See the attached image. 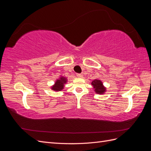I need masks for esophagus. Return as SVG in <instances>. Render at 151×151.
I'll list each match as a JSON object with an SVG mask.
<instances>
[{
    "instance_id": "esophagus-1",
    "label": "esophagus",
    "mask_w": 151,
    "mask_h": 151,
    "mask_svg": "<svg viewBox=\"0 0 151 151\" xmlns=\"http://www.w3.org/2000/svg\"><path fill=\"white\" fill-rule=\"evenodd\" d=\"M76 76H77V77H81H81H83V75L82 74H77Z\"/></svg>"
}]
</instances>
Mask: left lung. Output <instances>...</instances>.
Returning a JSON list of instances; mask_svg holds the SVG:
<instances>
[{"label":"left lung","instance_id":"8db88e82","mask_svg":"<svg viewBox=\"0 0 151 151\" xmlns=\"http://www.w3.org/2000/svg\"><path fill=\"white\" fill-rule=\"evenodd\" d=\"M91 84L93 86L95 92L97 94H104V93L106 91V88L103 86L102 82L100 80L95 79L93 81H92Z\"/></svg>","mask_w":151,"mask_h":151}]
</instances>
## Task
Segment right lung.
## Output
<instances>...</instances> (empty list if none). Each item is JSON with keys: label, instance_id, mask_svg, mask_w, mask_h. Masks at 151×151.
<instances>
[{"label": "right lung", "instance_id": "add662e5", "mask_svg": "<svg viewBox=\"0 0 151 151\" xmlns=\"http://www.w3.org/2000/svg\"><path fill=\"white\" fill-rule=\"evenodd\" d=\"M67 83V79L65 77H61L60 79H57L55 84L52 87V89L56 91H60L63 89L64 84Z\"/></svg>", "mask_w": 151, "mask_h": 151}]
</instances>
